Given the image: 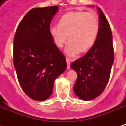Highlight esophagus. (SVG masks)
I'll use <instances>...</instances> for the list:
<instances>
[{
  "label": "esophagus",
  "instance_id": "1",
  "mask_svg": "<svg viewBox=\"0 0 126 126\" xmlns=\"http://www.w3.org/2000/svg\"><path fill=\"white\" fill-rule=\"evenodd\" d=\"M71 61H72V59L69 58H67V69H70V65H71Z\"/></svg>",
  "mask_w": 126,
  "mask_h": 126
}]
</instances>
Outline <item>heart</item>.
<instances>
[{"instance_id":"b5f03b06","label":"heart","mask_w":126,"mask_h":126,"mask_svg":"<svg viewBox=\"0 0 126 126\" xmlns=\"http://www.w3.org/2000/svg\"><path fill=\"white\" fill-rule=\"evenodd\" d=\"M49 32L55 46L61 48L68 42L66 53L75 56L93 47L99 32V21L93 12L70 11L61 17L59 26L50 27Z\"/></svg>"}]
</instances>
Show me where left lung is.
<instances>
[{
	"label": "left lung",
	"instance_id": "8db88e82",
	"mask_svg": "<svg viewBox=\"0 0 126 126\" xmlns=\"http://www.w3.org/2000/svg\"><path fill=\"white\" fill-rule=\"evenodd\" d=\"M99 32L93 47L84 57L71 64L78 74L74 86L75 94L82 100L98 97L108 83L114 62L113 36L105 15L100 8Z\"/></svg>",
	"mask_w": 126,
	"mask_h": 126
}]
</instances>
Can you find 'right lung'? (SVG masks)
Wrapping results in <instances>:
<instances>
[{"label": "right lung", "mask_w": 126, "mask_h": 126, "mask_svg": "<svg viewBox=\"0 0 126 126\" xmlns=\"http://www.w3.org/2000/svg\"><path fill=\"white\" fill-rule=\"evenodd\" d=\"M57 6L33 8L19 24L13 40V65L24 93L42 101L51 95L55 79L67 68L65 55L55 46L50 23Z\"/></svg>", "instance_id": "right-lung-1"}]
</instances>
